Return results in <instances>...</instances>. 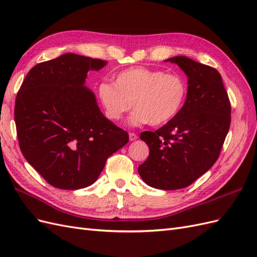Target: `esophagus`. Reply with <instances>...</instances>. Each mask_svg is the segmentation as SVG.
Here are the masks:
<instances>
[{"label": "esophagus", "mask_w": 257, "mask_h": 257, "mask_svg": "<svg viewBox=\"0 0 257 257\" xmlns=\"http://www.w3.org/2000/svg\"><path fill=\"white\" fill-rule=\"evenodd\" d=\"M128 136H130V141L131 142H134V141H136V139L138 138L137 134H135V133H130Z\"/></svg>", "instance_id": "esophagus-1"}]
</instances>
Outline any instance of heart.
Returning a JSON list of instances; mask_svg holds the SVG:
<instances>
[{"mask_svg":"<svg viewBox=\"0 0 257 257\" xmlns=\"http://www.w3.org/2000/svg\"><path fill=\"white\" fill-rule=\"evenodd\" d=\"M188 92L182 76L165 74L159 69L132 67L120 72L114 82L102 81L97 95L105 114L111 121H119L133 106L130 124L139 126L150 123L161 125L181 110Z\"/></svg>","mask_w":257,"mask_h":257,"instance_id":"obj_1","label":"heart"}]
</instances>
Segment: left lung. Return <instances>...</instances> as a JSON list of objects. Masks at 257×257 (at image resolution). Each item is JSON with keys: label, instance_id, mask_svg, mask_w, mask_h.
<instances>
[{"label": "left lung", "instance_id": "left-lung-1", "mask_svg": "<svg viewBox=\"0 0 257 257\" xmlns=\"http://www.w3.org/2000/svg\"><path fill=\"white\" fill-rule=\"evenodd\" d=\"M165 61L188 76L186 99L165 125L141 134L150 152L138 174L152 188L172 191L189 186L219 158L230 125V103L215 68L183 56Z\"/></svg>", "mask_w": 257, "mask_h": 257}]
</instances>
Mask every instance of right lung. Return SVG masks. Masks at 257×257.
I'll use <instances>...</instances> for the list:
<instances>
[{
    "label": "right lung",
    "instance_id": "1",
    "mask_svg": "<svg viewBox=\"0 0 257 257\" xmlns=\"http://www.w3.org/2000/svg\"><path fill=\"white\" fill-rule=\"evenodd\" d=\"M106 61L65 53L30 69L18 91L15 123L20 150L50 185L79 190L94 183L128 134L99 110L84 85Z\"/></svg>",
    "mask_w": 257,
    "mask_h": 257
}]
</instances>
